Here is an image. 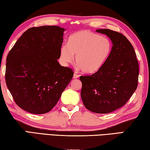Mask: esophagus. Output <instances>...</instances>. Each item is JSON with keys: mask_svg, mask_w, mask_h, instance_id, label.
I'll return each mask as SVG.
<instances>
[{"mask_svg": "<svg viewBox=\"0 0 150 150\" xmlns=\"http://www.w3.org/2000/svg\"><path fill=\"white\" fill-rule=\"evenodd\" d=\"M79 77V75H77V73H74V75H73V79H77Z\"/></svg>", "mask_w": 150, "mask_h": 150, "instance_id": "esophagus-1", "label": "esophagus"}]
</instances>
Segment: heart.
Listing matches in <instances>:
<instances>
[{
    "instance_id": "b5f03b06",
    "label": "heart",
    "mask_w": 150,
    "mask_h": 150,
    "mask_svg": "<svg viewBox=\"0 0 150 150\" xmlns=\"http://www.w3.org/2000/svg\"><path fill=\"white\" fill-rule=\"evenodd\" d=\"M112 45L108 38L89 30H81L69 37L67 44L60 47L59 61L68 66L75 59L78 67L85 73L100 69L110 56Z\"/></svg>"
}]
</instances>
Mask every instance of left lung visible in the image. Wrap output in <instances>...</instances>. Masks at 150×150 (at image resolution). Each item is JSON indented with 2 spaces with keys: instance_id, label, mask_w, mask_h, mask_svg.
I'll use <instances>...</instances> for the list:
<instances>
[{
  "instance_id": "left-lung-1",
  "label": "left lung",
  "mask_w": 150,
  "mask_h": 150,
  "mask_svg": "<svg viewBox=\"0 0 150 150\" xmlns=\"http://www.w3.org/2000/svg\"><path fill=\"white\" fill-rule=\"evenodd\" d=\"M112 42L110 56L100 69L81 76V96L86 108L107 114L128 102L138 87L139 65L130 41L120 33L108 29L96 30Z\"/></svg>"
}]
</instances>
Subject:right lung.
Wrapping results in <instances>:
<instances>
[{"instance_id": "obj_1", "label": "right lung", "mask_w": 150, "mask_h": 150, "mask_svg": "<svg viewBox=\"0 0 150 150\" xmlns=\"http://www.w3.org/2000/svg\"><path fill=\"white\" fill-rule=\"evenodd\" d=\"M64 28L33 27L17 40L6 57L5 80L16 105L35 115L50 112L73 76L57 62Z\"/></svg>"}]
</instances>
